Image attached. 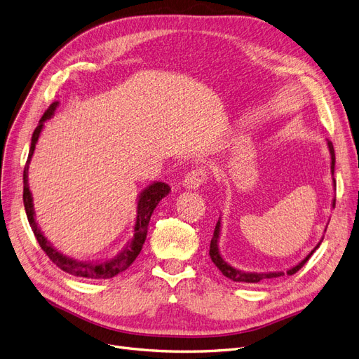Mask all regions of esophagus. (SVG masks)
Segmentation results:
<instances>
[{
    "instance_id": "obj_1",
    "label": "esophagus",
    "mask_w": 359,
    "mask_h": 359,
    "mask_svg": "<svg viewBox=\"0 0 359 359\" xmlns=\"http://www.w3.org/2000/svg\"><path fill=\"white\" fill-rule=\"evenodd\" d=\"M207 179H208V171L204 167H199L189 171V173L184 176L183 186L186 189L196 191L201 184H204L207 182Z\"/></svg>"
}]
</instances>
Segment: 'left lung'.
Returning a JSON list of instances; mask_svg holds the SVG:
<instances>
[{
    "label": "left lung",
    "instance_id": "8db88e82",
    "mask_svg": "<svg viewBox=\"0 0 359 359\" xmlns=\"http://www.w3.org/2000/svg\"><path fill=\"white\" fill-rule=\"evenodd\" d=\"M327 147H329V152H330V168H332V175H333V191L336 189V180H334V164H336V157H334V149H333V144L330 141H327ZM336 205V198H333V202H332V207L334 208ZM327 229V227H325ZM325 231V230H324ZM220 236H222V218H218V222L215 224V229H214V235H212V239H211V243H210V257H211V261L215 264V267L220 270L223 273V276H226L227 278L233 280V282H241V283H259V282H267V280H271V278H277V277H282L285 274L287 276H292L294 274L296 271H298L299 269H302L304 264L311 258V255H313L316 252V249L321 245L323 239L318 242V245L311 251L301 262L296 264V266L287 269L286 271H269V273H254V271H243V270H239L236 267L230 266V264L222 257L220 254V248H218V242H220Z\"/></svg>",
    "mask_w": 359,
    "mask_h": 359
}]
</instances>
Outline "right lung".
Masks as SVG:
<instances>
[{"instance_id":"add662e5","label":"right lung","mask_w":359,"mask_h":359,"mask_svg":"<svg viewBox=\"0 0 359 359\" xmlns=\"http://www.w3.org/2000/svg\"><path fill=\"white\" fill-rule=\"evenodd\" d=\"M58 101L53 102L48 110L45 111L42 118L39 120V124L36 126L34 135H32V142H30L29 149V157L25 165L23 171V204L26 210V215L30 227H32L34 235L41 245L42 251L50 257V259L55 264L58 269L63 271L77 276V277H88V278H111L117 276L118 273L124 271L130 267V264L136 259L139 252L142 251V246L147 239L148 233V224L151 220V215L158 205V202L170 194V186L164 182H152L147 188L139 194L137 196V207H136V222L133 226V236L129 239V242L123 246L121 251L110 258V259H102V261H77L74 258H70L60 252L57 248L53 246V243L43 236V231L36 223L35 218V208H34V198L32 192L29 189V182H27V173H29V164L30 160L34 157V152L38 144V139L41 136V132L43 129V123L50 120L58 107Z\"/></svg>"}]
</instances>
